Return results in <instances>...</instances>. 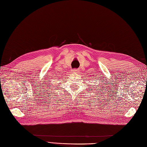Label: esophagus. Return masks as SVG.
Masks as SVG:
<instances>
[{
  "mask_svg": "<svg viewBox=\"0 0 147 147\" xmlns=\"http://www.w3.org/2000/svg\"><path fill=\"white\" fill-rule=\"evenodd\" d=\"M72 70V73H74V74H75V73L77 74L78 72V69H73Z\"/></svg>",
  "mask_w": 147,
  "mask_h": 147,
  "instance_id": "obj_1",
  "label": "esophagus"
}]
</instances>
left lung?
Wrapping results in <instances>:
<instances>
[{
	"label": "left lung",
	"instance_id": "1",
	"mask_svg": "<svg viewBox=\"0 0 147 147\" xmlns=\"http://www.w3.org/2000/svg\"><path fill=\"white\" fill-rule=\"evenodd\" d=\"M100 81V80H99ZM102 82H103V81H102ZM97 86H98V85H97ZM102 87H104V86H102ZM93 88V87H92ZM96 88H97V87H96ZM101 89H104L103 88H100V89H99V88H98V90L100 91V90H101ZM92 90H93V89H92ZM99 94H100V93H99ZM96 97H98V96H96Z\"/></svg>",
	"mask_w": 147,
	"mask_h": 147
}]
</instances>
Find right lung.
<instances>
[{"label":"right lung","instance_id":"right-lung-1","mask_svg":"<svg viewBox=\"0 0 147 147\" xmlns=\"http://www.w3.org/2000/svg\"><path fill=\"white\" fill-rule=\"evenodd\" d=\"M49 90H52V89H51V88H49ZM51 91H52V90H49V91H49L48 92H51L50 93H48V94H50V96H53V94H55V93H53L54 92H52Z\"/></svg>","mask_w":147,"mask_h":147}]
</instances>
